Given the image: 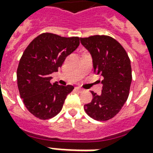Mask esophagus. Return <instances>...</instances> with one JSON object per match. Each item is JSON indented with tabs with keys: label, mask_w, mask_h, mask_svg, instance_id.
Listing matches in <instances>:
<instances>
[{
	"label": "esophagus",
	"mask_w": 153,
	"mask_h": 153,
	"mask_svg": "<svg viewBox=\"0 0 153 153\" xmlns=\"http://www.w3.org/2000/svg\"><path fill=\"white\" fill-rule=\"evenodd\" d=\"M75 90H76L78 93H82V92H83V88H81L79 87H75Z\"/></svg>",
	"instance_id": "1"
}]
</instances>
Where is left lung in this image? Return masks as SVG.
Returning <instances> with one entry per match:
<instances>
[{
	"label": "left lung",
	"mask_w": 153,
	"mask_h": 153,
	"mask_svg": "<svg viewBox=\"0 0 153 153\" xmlns=\"http://www.w3.org/2000/svg\"><path fill=\"white\" fill-rule=\"evenodd\" d=\"M80 40L92 55L94 73L104 78L102 94L91 92L93 100L85 105V111L96 120L106 121L118 114L128 99L132 81L130 60L125 48L110 36L94 35Z\"/></svg>",
	"instance_id": "8db88e82"
}]
</instances>
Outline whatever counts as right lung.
Segmentation results:
<instances>
[{
	"mask_svg": "<svg viewBox=\"0 0 153 153\" xmlns=\"http://www.w3.org/2000/svg\"><path fill=\"white\" fill-rule=\"evenodd\" d=\"M79 37L43 33L29 43L19 60L17 84L26 108L35 117L48 120L60 112L74 86L50 83L69 55L79 46Z\"/></svg>",
	"mask_w": 153,
	"mask_h": 153,
	"instance_id": "add662e5",
	"label": "right lung"
}]
</instances>
